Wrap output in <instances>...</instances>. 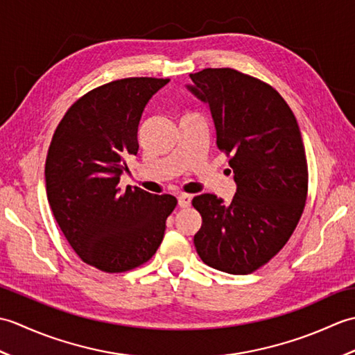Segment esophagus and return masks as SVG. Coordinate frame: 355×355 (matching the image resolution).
<instances>
[{
    "mask_svg": "<svg viewBox=\"0 0 355 355\" xmlns=\"http://www.w3.org/2000/svg\"><path fill=\"white\" fill-rule=\"evenodd\" d=\"M192 201V195L189 193H180L178 195V206L180 207H189Z\"/></svg>",
    "mask_w": 355,
    "mask_h": 355,
    "instance_id": "obj_1",
    "label": "esophagus"
}]
</instances>
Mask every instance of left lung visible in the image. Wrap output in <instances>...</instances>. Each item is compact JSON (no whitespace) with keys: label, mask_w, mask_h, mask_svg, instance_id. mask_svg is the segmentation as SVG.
<instances>
[{"label":"left lung","mask_w":355,"mask_h":355,"mask_svg":"<svg viewBox=\"0 0 355 355\" xmlns=\"http://www.w3.org/2000/svg\"><path fill=\"white\" fill-rule=\"evenodd\" d=\"M191 79L236 183L232 202L214 193L192 200L202 218L193 244L209 267L253 273L281 252L304 212L308 166L297 120L273 87L238 70L205 69Z\"/></svg>","instance_id":"8db88e82"}]
</instances>
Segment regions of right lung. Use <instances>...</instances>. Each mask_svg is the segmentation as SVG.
Instances as JSON below:
<instances>
[{
	"label": "right lung",
	"instance_id": "1",
	"mask_svg": "<svg viewBox=\"0 0 355 355\" xmlns=\"http://www.w3.org/2000/svg\"><path fill=\"white\" fill-rule=\"evenodd\" d=\"M169 79L126 78L97 87L59 122L45 160V189L64 236L88 266L132 270L160 247L172 195L119 187L125 158L139 150L137 130L149 102Z\"/></svg>",
	"mask_w": 355,
	"mask_h": 355
}]
</instances>
